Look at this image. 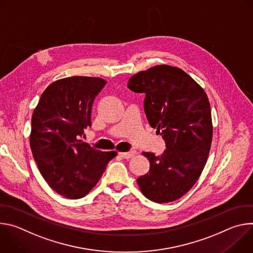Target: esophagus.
Segmentation results:
<instances>
[{"label": "esophagus", "mask_w": 253, "mask_h": 253, "mask_svg": "<svg viewBox=\"0 0 253 253\" xmlns=\"http://www.w3.org/2000/svg\"><path fill=\"white\" fill-rule=\"evenodd\" d=\"M119 155L122 157V158H125V159H130L132 157H134L136 155V151H130V152H119Z\"/></svg>", "instance_id": "1"}]
</instances>
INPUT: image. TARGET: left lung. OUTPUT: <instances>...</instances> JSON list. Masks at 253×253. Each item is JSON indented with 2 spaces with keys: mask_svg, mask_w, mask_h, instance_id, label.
<instances>
[{
  "mask_svg": "<svg viewBox=\"0 0 253 253\" xmlns=\"http://www.w3.org/2000/svg\"><path fill=\"white\" fill-rule=\"evenodd\" d=\"M128 88L145 94L146 117L166 143L159 156L143 152L150 169L137 178L138 186L153 202L177 200L197 182L209 155L213 127L208 97L183 70L169 65L138 72Z\"/></svg>",
  "mask_w": 253,
  "mask_h": 253,
  "instance_id": "8db88e82",
  "label": "left lung"
}]
</instances>
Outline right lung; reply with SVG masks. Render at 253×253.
I'll return each mask as SVG.
<instances>
[{"label":"right lung","mask_w":253,"mask_h":253,"mask_svg":"<svg viewBox=\"0 0 253 253\" xmlns=\"http://www.w3.org/2000/svg\"><path fill=\"white\" fill-rule=\"evenodd\" d=\"M107 84L102 78L73 76L43 92L32 116L30 146L40 173L58 194L79 199L98 183L117 152H103L79 140L91 126L92 106Z\"/></svg>","instance_id":"obj_1"}]
</instances>
